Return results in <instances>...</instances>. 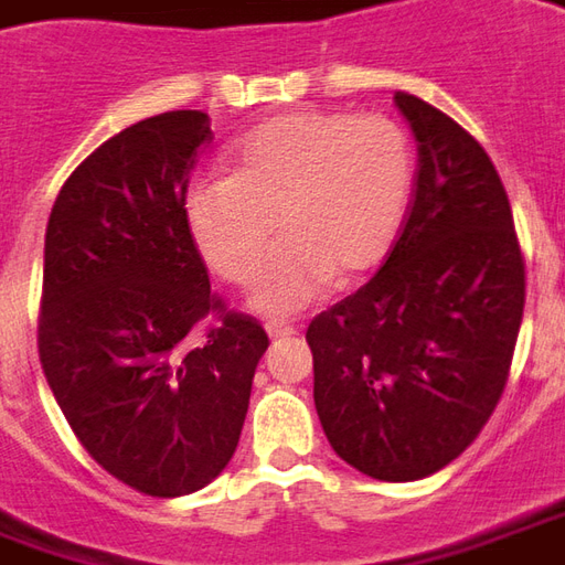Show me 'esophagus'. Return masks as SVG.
<instances>
[{"instance_id":"1","label":"esophagus","mask_w":565,"mask_h":565,"mask_svg":"<svg viewBox=\"0 0 565 565\" xmlns=\"http://www.w3.org/2000/svg\"><path fill=\"white\" fill-rule=\"evenodd\" d=\"M298 329H295V322L289 320H267V334L270 338H289V334H295Z\"/></svg>"}]
</instances>
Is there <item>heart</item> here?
<instances>
[{"label":"heart","mask_w":565,"mask_h":565,"mask_svg":"<svg viewBox=\"0 0 565 565\" xmlns=\"http://www.w3.org/2000/svg\"><path fill=\"white\" fill-rule=\"evenodd\" d=\"M231 159L233 174L186 186V227L224 279L245 286L262 270L252 305L264 313H291L332 276L379 267L415 190L412 138L381 113H282L233 143ZM276 223L287 236L265 262Z\"/></svg>","instance_id":"heart-1"}]
</instances>
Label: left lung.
<instances>
[{"mask_svg":"<svg viewBox=\"0 0 565 565\" xmlns=\"http://www.w3.org/2000/svg\"><path fill=\"white\" fill-rule=\"evenodd\" d=\"M418 141L415 200L381 270L307 326L332 449L372 480L446 468L495 412L526 305L504 184L473 135L394 95Z\"/></svg>","mask_w":565,"mask_h":565,"instance_id":"8db88e82","label":"left lung"}]
</instances>
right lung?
<instances>
[{
    "label": "right lung",
    "instance_id": "1",
    "mask_svg": "<svg viewBox=\"0 0 565 565\" xmlns=\"http://www.w3.org/2000/svg\"><path fill=\"white\" fill-rule=\"evenodd\" d=\"M202 110L122 128L54 200L39 363L82 449L150 498L190 495L236 452L267 350L255 317L212 291L186 227Z\"/></svg>",
    "mask_w": 565,
    "mask_h": 565
}]
</instances>
